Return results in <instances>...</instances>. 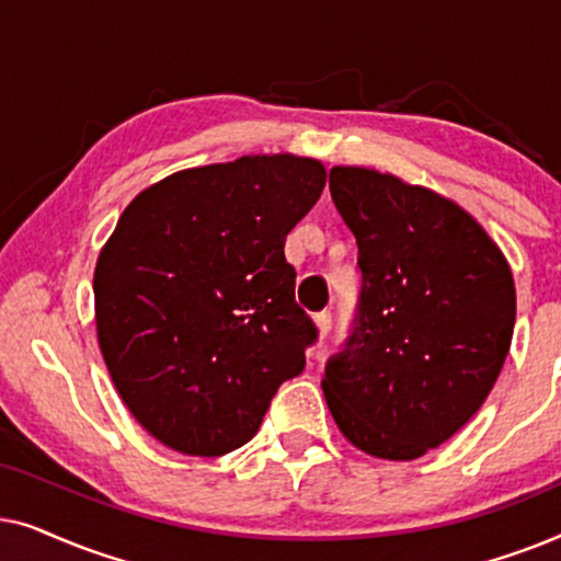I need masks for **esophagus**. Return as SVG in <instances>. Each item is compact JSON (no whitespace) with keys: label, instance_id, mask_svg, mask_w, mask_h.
<instances>
[{"label":"esophagus","instance_id":"34e87169","mask_svg":"<svg viewBox=\"0 0 561 561\" xmlns=\"http://www.w3.org/2000/svg\"><path fill=\"white\" fill-rule=\"evenodd\" d=\"M313 324H317L321 336H327L329 329H332V313H329V311L317 313V317H313Z\"/></svg>","mask_w":561,"mask_h":561}]
</instances>
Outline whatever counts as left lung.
Instances as JSON below:
<instances>
[{
    "instance_id": "obj_1",
    "label": "left lung",
    "mask_w": 561,
    "mask_h": 561,
    "mask_svg": "<svg viewBox=\"0 0 561 561\" xmlns=\"http://www.w3.org/2000/svg\"><path fill=\"white\" fill-rule=\"evenodd\" d=\"M357 240L363 290L327 359V405L357 449L416 459L457 434L493 390L516 324L503 252L455 202L370 168L329 171Z\"/></svg>"
}]
</instances>
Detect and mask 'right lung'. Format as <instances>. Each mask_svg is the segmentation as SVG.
<instances>
[{
  "label": "right lung",
  "instance_id": "right-lung-1",
  "mask_svg": "<svg viewBox=\"0 0 561 561\" xmlns=\"http://www.w3.org/2000/svg\"><path fill=\"white\" fill-rule=\"evenodd\" d=\"M327 171L244 156L145 188L96 260V334L117 393L165 447L219 457L257 434L319 329L296 304L286 234Z\"/></svg>",
  "mask_w": 561,
  "mask_h": 561
}]
</instances>
